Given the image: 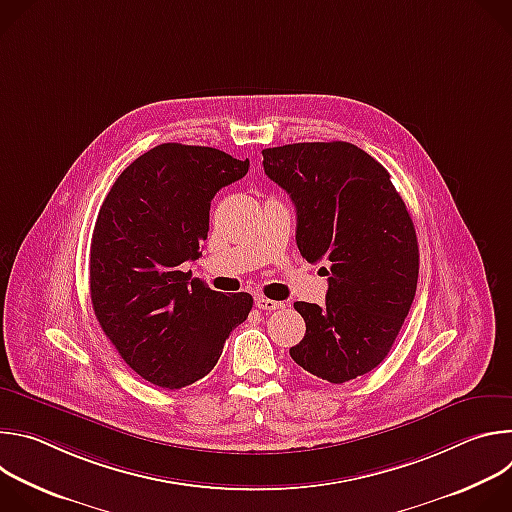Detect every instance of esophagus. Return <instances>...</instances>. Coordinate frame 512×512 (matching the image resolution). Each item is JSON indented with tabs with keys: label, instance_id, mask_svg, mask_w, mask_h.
Masks as SVG:
<instances>
[{
	"label": "esophagus",
	"instance_id": "1",
	"mask_svg": "<svg viewBox=\"0 0 512 512\" xmlns=\"http://www.w3.org/2000/svg\"><path fill=\"white\" fill-rule=\"evenodd\" d=\"M255 306L259 308V310H279V308H283L285 304L283 302H277V300H269V298H265V296H257V300H255Z\"/></svg>",
	"mask_w": 512,
	"mask_h": 512
}]
</instances>
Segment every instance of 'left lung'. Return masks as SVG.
Here are the masks:
<instances>
[{
	"label": "left lung",
	"instance_id": "8db88e82",
	"mask_svg": "<svg viewBox=\"0 0 512 512\" xmlns=\"http://www.w3.org/2000/svg\"><path fill=\"white\" fill-rule=\"evenodd\" d=\"M265 174L291 198L296 241L324 261L326 304L296 302L306 336L289 354L318 379L340 385L389 354L415 298L419 247L389 172L348 141L263 150Z\"/></svg>",
	"mask_w": 512,
	"mask_h": 512
}]
</instances>
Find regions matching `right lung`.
<instances>
[{"label": "right lung", "instance_id": "1", "mask_svg": "<svg viewBox=\"0 0 512 512\" xmlns=\"http://www.w3.org/2000/svg\"><path fill=\"white\" fill-rule=\"evenodd\" d=\"M249 160L162 143L131 162L101 204L89 259L95 316L121 358L145 381L182 389L206 377L253 298L188 281L202 255L210 200L241 180Z\"/></svg>", "mask_w": 512, "mask_h": 512}]
</instances>
